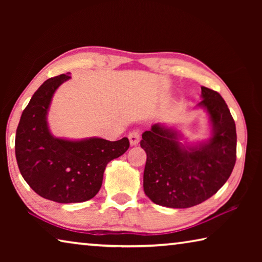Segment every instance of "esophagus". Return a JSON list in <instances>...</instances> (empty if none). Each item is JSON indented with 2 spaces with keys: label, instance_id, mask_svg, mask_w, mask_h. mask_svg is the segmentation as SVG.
Masks as SVG:
<instances>
[{
  "label": "esophagus",
  "instance_id": "obj_1",
  "mask_svg": "<svg viewBox=\"0 0 262 262\" xmlns=\"http://www.w3.org/2000/svg\"><path fill=\"white\" fill-rule=\"evenodd\" d=\"M128 139H129L130 145L139 144V142H140V132L133 130L132 133H129V135H128Z\"/></svg>",
  "mask_w": 262,
  "mask_h": 262
}]
</instances>
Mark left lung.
Wrapping results in <instances>:
<instances>
[{
  "label": "left lung",
  "instance_id": "8db88e82",
  "mask_svg": "<svg viewBox=\"0 0 262 262\" xmlns=\"http://www.w3.org/2000/svg\"><path fill=\"white\" fill-rule=\"evenodd\" d=\"M196 107L209 119L210 136L188 142L174 126L154 123L142 134L147 154L143 189L156 205L189 208L212 196L229 179L236 163V125L219 92L201 86Z\"/></svg>",
  "mask_w": 262,
  "mask_h": 262
}]
</instances>
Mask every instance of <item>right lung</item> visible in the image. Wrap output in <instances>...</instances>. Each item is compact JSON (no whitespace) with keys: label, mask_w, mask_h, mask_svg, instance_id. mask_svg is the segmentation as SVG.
Wrapping results in <instances>:
<instances>
[{"label":"right lung","mask_w":262,"mask_h":262,"mask_svg":"<svg viewBox=\"0 0 262 262\" xmlns=\"http://www.w3.org/2000/svg\"><path fill=\"white\" fill-rule=\"evenodd\" d=\"M68 74L53 77L34 92L21 113L15 150L19 171L35 193L59 203L90 200L99 192L106 165L129 148L127 137L111 142L101 137H56L47 115L55 91Z\"/></svg>","instance_id":"obj_1"}]
</instances>
